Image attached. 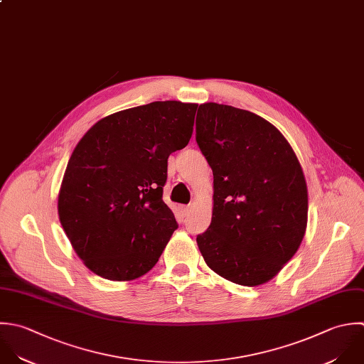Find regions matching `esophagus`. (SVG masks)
Here are the masks:
<instances>
[{"mask_svg":"<svg viewBox=\"0 0 364 364\" xmlns=\"http://www.w3.org/2000/svg\"><path fill=\"white\" fill-rule=\"evenodd\" d=\"M190 211H191V207H188V205L181 207V215H183V217H187V215L190 214Z\"/></svg>","mask_w":364,"mask_h":364,"instance_id":"esophagus-1","label":"esophagus"}]
</instances>
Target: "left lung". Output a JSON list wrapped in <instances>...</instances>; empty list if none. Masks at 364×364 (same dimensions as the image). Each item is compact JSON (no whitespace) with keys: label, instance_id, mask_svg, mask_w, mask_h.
I'll return each instance as SVG.
<instances>
[{"label":"left lung","instance_id":"8db88e82","mask_svg":"<svg viewBox=\"0 0 364 364\" xmlns=\"http://www.w3.org/2000/svg\"><path fill=\"white\" fill-rule=\"evenodd\" d=\"M196 140L214 176L207 265L244 287L271 281L296 254L308 224V188L284 134L264 117L214 102L197 112Z\"/></svg>","mask_w":364,"mask_h":364}]
</instances>
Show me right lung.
<instances>
[{
  "mask_svg": "<svg viewBox=\"0 0 364 364\" xmlns=\"http://www.w3.org/2000/svg\"><path fill=\"white\" fill-rule=\"evenodd\" d=\"M197 103L151 102L109 114L76 144L58 214L83 264L109 281H132L159 261L177 221L163 201L167 159L193 134Z\"/></svg>",
  "mask_w": 364,
  "mask_h": 364,
  "instance_id": "right-lung-1",
  "label": "right lung"
}]
</instances>
